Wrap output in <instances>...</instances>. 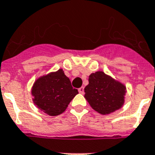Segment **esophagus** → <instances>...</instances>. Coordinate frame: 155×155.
Returning <instances> with one entry per match:
<instances>
[{
	"instance_id": "obj_1",
	"label": "esophagus",
	"mask_w": 155,
	"mask_h": 155,
	"mask_svg": "<svg viewBox=\"0 0 155 155\" xmlns=\"http://www.w3.org/2000/svg\"><path fill=\"white\" fill-rule=\"evenodd\" d=\"M78 91H79V92L81 93V94H84V87H80V88L78 89Z\"/></svg>"
}]
</instances>
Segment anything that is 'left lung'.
Listing matches in <instances>:
<instances>
[{
    "label": "left lung",
    "instance_id": "obj_1",
    "mask_svg": "<svg viewBox=\"0 0 155 155\" xmlns=\"http://www.w3.org/2000/svg\"><path fill=\"white\" fill-rule=\"evenodd\" d=\"M84 88V97L91 107L102 114H110L123 106L126 87L103 71L91 74Z\"/></svg>",
    "mask_w": 155,
    "mask_h": 155
}]
</instances>
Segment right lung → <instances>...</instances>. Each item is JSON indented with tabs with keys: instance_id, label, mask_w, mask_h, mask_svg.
Instances as JSON below:
<instances>
[{
	"instance_id": "obj_1",
	"label": "right lung",
	"mask_w": 155,
	"mask_h": 155,
	"mask_svg": "<svg viewBox=\"0 0 155 155\" xmlns=\"http://www.w3.org/2000/svg\"><path fill=\"white\" fill-rule=\"evenodd\" d=\"M34 103L39 109L54 116L63 113L78 94L62 69L41 77L32 87Z\"/></svg>"
}]
</instances>
